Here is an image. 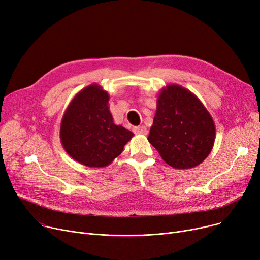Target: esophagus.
<instances>
[{
  "label": "esophagus",
  "instance_id": "obj_1",
  "mask_svg": "<svg viewBox=\"0 0 260 260\" xmlns=\"http://www.w3.org/2000/svg\"><path fill=\"white\" fill-rule=\"evenodd\" d=\"M133 131L135 134H137V135H146L147 134V129L143 125L142 126H135L133 128Z\"/></svg>",
  "mask_w": 260,
  "mask_h": 260
}]
</instances>
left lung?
<instances>
[{"mask_svg": "<svg viewBox=\"0 0 260 260\" xmlns=\"http://www.w3.org/2000/svg\"><path fill=\"white\" fill-rule=\"evenodd\" d=\"M212 116L194 93L171 84L157 99L148 141L174 169H192L211 153L215 141Z\"/></svg>", "mask_w": 260, "mask_h": 260, "instance_id": "1", "label": "left lung"}]
</instances>
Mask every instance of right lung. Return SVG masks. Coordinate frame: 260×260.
<instances>
[{
	"label": "right lung",
	"instance_id": "obj_1",
	"mask_svg": "<svg viewBox=\"0 0 260 260\" xmlns=\"http://www.w3.org/2000/svg\"><path fill=\"white\" fill-rule=\"evenodd\" d=\"M108 100L107 91L91 84L75 95L61 121L60 138L66 153L89 168L111 165L134 136L115 124Z\"/></svg>",
	"mask_w": 260,
	"mask_h": 260
}]
</instances>
